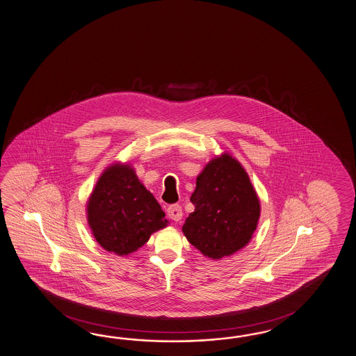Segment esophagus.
<instances>
[{
  "label": "esophagus",
  "instance_id": "obj_1",
  "mask_svg": "<svg viewBox=\"0 0 356 356\" xmlns=\"http://www.w3.org/2000/svg\"><path fill=\"white\" fill-rule=\"evenodd\" d=\"M167 213H168L170 219H172V220L176 221V222L183 219V209H181V206H179V204L170 206L168 210H167Z\"/></svg>",
  "mask_w": 356,
  "mask_h": 356
}]
</instances>
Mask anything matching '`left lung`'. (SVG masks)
<instances>
[{"label": "left lung", "instance_id": "left-lung-1", "mask_svg": "<svg viewBox=\"0 0 356 356\" xmlns=\"http://www.w3.org/2000/svg\"><path fill=\"white\" fill-rule=\"evenodd\" d=\"M191 201L195 209L185 220L184 236L206 258L219 260L248 246L259 221V197L231 154L204 165Z\"/></svg>", "mask_w": 356, "mask_h": 356}]
</instances>
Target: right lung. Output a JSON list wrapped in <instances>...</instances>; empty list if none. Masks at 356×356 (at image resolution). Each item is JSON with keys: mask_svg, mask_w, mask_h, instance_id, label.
I'll return each instance as SVG.
<instances>
[{"mask_svg": "<svg viewBox=\"0 0 356 356\" xmlns=\"http://www.w3.org/2000/svg\"><path fill=\"white\" fill-rule=\"evenodd\" d=\"M129 163L110 164L87 202L88 225L99 246L125 257L138 250L168 220Z\"/></svg>", "mask_w": 356, "mask_h": 356, "instance_id": "1", "label": "right lung"}]
</instances>
